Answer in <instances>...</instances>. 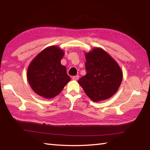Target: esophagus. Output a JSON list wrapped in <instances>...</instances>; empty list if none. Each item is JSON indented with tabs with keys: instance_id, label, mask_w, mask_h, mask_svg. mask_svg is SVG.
<instances>
[{
	"instance_id": "esophagus-1",
	"label": "esophagus",
	"mask_w": 150,
	"mask_h": 150,
	"mask_svg": "<svg viewBox=\"0 0 150 150\" xmlns=\"http://www.w3.org/2000/svg\"><path fill=\"white\" fill-rule=\"evenodd\" d=\"M79 75H75V76H73L72 77V79L74 80V81H77L79 79Z\"/></svg>"
}]
</instances>
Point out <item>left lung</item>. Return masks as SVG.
<instances>
[{"label": "left lung", "mask_w": 150, "mask_h": 150, "mask_svg": "<svg viewBox=\"0 0 150 150\" xmlns=\"http://www.w3.org/2000/svg\"><path fill=\"white\" fill-rule=\"evenodd\" d=\"M86 74L79 84L94 102L109 99L117 91L122 79V72L110 54L100 48L85 54Z\"/></svg>", "instance_id": "left-lung-1"}]
</instances>
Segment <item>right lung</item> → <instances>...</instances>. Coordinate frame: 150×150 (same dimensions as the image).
Listing matches in <instances>:
<instances>
[{"label": "right lung", "mask_w": 150, "mask_h": 150, "mask_svg": "<svg viewBox=\"0 0 150 150\" xmlns=\"http://www.w3.org/2000/svg\"><path fill=\"white\" fill-rule=\"evenodd\" d=\"M64 52L57 46L45 48L33 59L27 77L35 93L45 98H52L60 93L70 81L66 67L60 62Z\"/></svg>", "instance_id": "right-lung-1"}]
</instances>
